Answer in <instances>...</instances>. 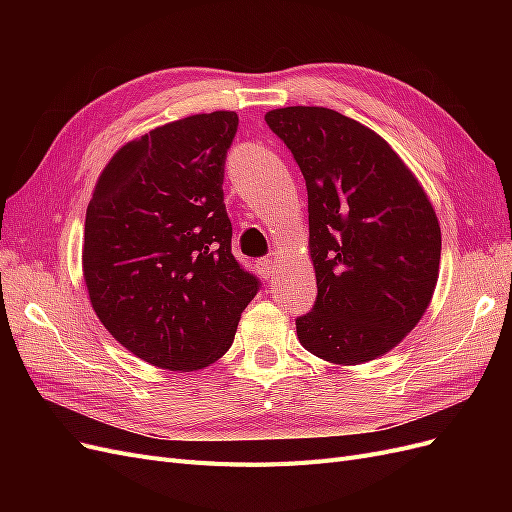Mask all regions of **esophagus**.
<instances>
[{
    "label": "esophagus",
    "mask_w": 512,
    "mask_h": 512,
    "mask_svg": "<svg viewBox=\"0 0 512 512\" xmlns=\"http://www.w3.org/2000/svg\"><path fill=\"white\" fill-rule=\"evenodd\" d=\"M256 271L265 277V280H271L277 271V262L273 258H260L256 260Z\"/></svg>",
    "instance_id": "1"
}]
</instances>
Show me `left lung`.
Returning <instances> with one entry per match:
<instances>
[{"instance_id": "obj_1", "label": "left lung", "mask_w": 512, "mask_h": 512, "mask_svg": "<svg viewBox=\"0 0 512 512\" xmlns=\"http://www.w3.org/2000/svg\"><path fill=\"white\" fill-rule=\"evenodd\" d=\"M307 185L318 297L297 318L301 346L361 365L401 344L438 284L442 232L421 181L380 134L324 106L265 115Z\"/></svg>"}]
</instances>
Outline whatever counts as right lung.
I'll use <instances>...</instances> for the list:
<instances>
[{
    "label": "right lung",
    "mask_w": 512,
    "mask_h": 512,
    "mask_svg": "<svg viewBox=\"0 0 512 512\" xmlns=\"http://www.w3.org/2000/svg\"><path fill=\"white\" fill-rule=\"evenodd\" d=\"M235 111L164 123L108 160L85 215L83 277L117 342L170 371L209 367L232 346L258 280L230 252L224 158Z\"/></svg>",
    "instance_id": "obj_1"
}]
</instances>
